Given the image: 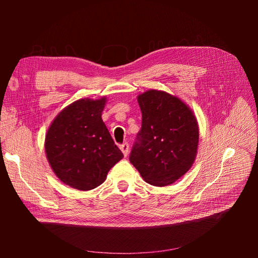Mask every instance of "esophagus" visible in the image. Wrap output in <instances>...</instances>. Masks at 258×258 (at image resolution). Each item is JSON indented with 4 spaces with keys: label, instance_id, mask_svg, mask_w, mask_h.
Here are the masks:
<instances>
[{
    "label": "esophagus",
    "instance_id": "34e87169",
    "mask_svg": "<svg viewBox=\"0 0 258 258\" xmlns=\"http://www.w3.org/2000/svg\"><path fill=\"white\" fill-rule=\"evenodd\" d=\"M119 149H120V151H122V153H123L125 157L128 155V152H130V145H128L127 143H124V144L120 145V146H119Z\"/></svg>",
    "mask_w": 258,
    "mask_h": 258
}]
</instances>
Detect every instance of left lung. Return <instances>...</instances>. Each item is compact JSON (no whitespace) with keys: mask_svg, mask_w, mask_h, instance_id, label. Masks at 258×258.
<instances>
[{"mask_svg":"<svg viewBox=\"0 0 258 258\" xmlns=\"http://www.w3.org/2000/svg\"><path fill=\"white\" fill-rule=\"evenodd\" d=\"M142 128L130 161L146 183L166 186L193 165L200 130L193 111L179 97L149 90L138 96Z\"/></svg>","mask_w":258,"mask_h":258,"instance_id":"1","label":"left lung"}]
</instances>
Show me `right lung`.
Segmentation results:
<instances>
[{
    "instance_id": "add662e5",
    "label": "right lung",
    "mask_w": 258,
    "mask_h": 258,
    "mask_svg": "<svg viewBox=\"0 0 258 258\" xmlns=\"http://www.w3.org/2000/svg\"><path fill=\"white\" fill-rule=\"evenodd\" d=\"M105 104V96L75 101L56 115L46 132L44 147L50 166L72 188L97 187L123 158L102 119Z\"/></svg>"
}]
</instances>
